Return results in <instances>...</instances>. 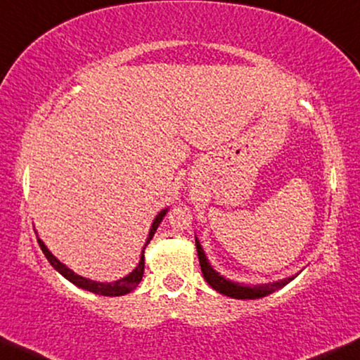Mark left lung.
I'll list each match as a JSON object with an SVG mask.
<instances>
[{
	"label": "left lung",
	"instance_id": "left-lung-1",
	"mask_svg": "<svg viewBox=\"0 0 360 360\" xmlns=\"http://www.w3.org/2000/svg\"><path fill=\"white\" fill-rule=\"evenodd\" d=\"M195 243H196V250H198V259H200V267L201 272H203V277L211 288H214L216 292L226 295V297L236 298V300H255V298H264L267 295L277 292L285 285L292 282V280L297 277V275H292V277L282 278V280H275V282H269V283H259V285H244V283H238L233 282V280L224 278L223 275H219L216 270L213 269V265L210 264V260L206 259V254L203 248H201L198 238L195 236Z\"/></svg>",
	"mask_w": 360,
	"mask_h": 360
}]
</instances>
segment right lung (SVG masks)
<instances>
[{"label": "right lung", "instance_id": "right-lung-1", "mask_svg": "<svg viewBox=\"0 0 360 360\" xmlns=\"http://www.w3.org/2000/svg\"><path fill=\"white\" fill-rule=\"evenodd\" d=\"M167 211H169V208L162 210L160 213L155 216L154 223H152V226H150L149 236H147L144 248H142L141 260H139V264L136 265V269L132 270L131 274H127L126 277H122V278L116 280V282H111V283L95 282V280H90V278L82 277V275L75 274L72 269H68L65 264H62L60 260H58L56 255H53L51 250L47 249V245L44 244V240L41 238H37V240H39V245H41L44 255H46L52 267L56 269L57 272L62 275V277H65L68 282L77 285L78 288H83V290H86V292H91V293H96V295H103V297H122V295L132 292V290H134L142 280V275H144V249H146V245L150 243V239L154 238L155 231H157V228H159V224L162 223V219H164ZM36 233H37V231H36Z\"/></svg>", "mask_w": 360, "mask_h": 360}]
</instances>
